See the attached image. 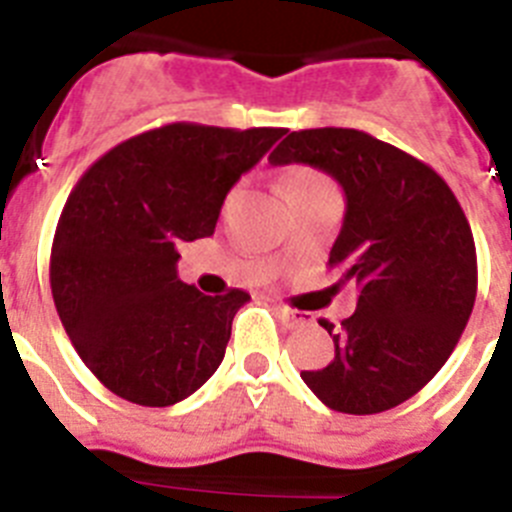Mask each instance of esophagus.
I'll return each instance as SVG.
<instances>
[{
    "label": "esophagus",
    "instance_id": "1",
    "mask_svg": "<svg viewBox=\"0 0 512 512\" xmlns=\"http://www.w3.org/2000/svg\"><path fill=\"white\" fill-rule=\"evenodd\" d=\"M275 311H278V317L283 319V324L286 327H306V324H311V314H306V311H296V309H288V306H275Z\"/></svg>",
    "mask_w": 512,
    "mask_h": 512
}]
</instances>
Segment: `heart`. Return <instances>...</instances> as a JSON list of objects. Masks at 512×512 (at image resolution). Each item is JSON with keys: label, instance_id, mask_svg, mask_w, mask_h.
I'll use <instances>...</instances> for the list:
<instances>
[{"label": "heart", "instance_id": "obj_1", "mask_svg": "<svg viewBox=\"0 0 512 512\" xmlns=\"http://www.w3.org/2000/svg\"><path fill=\"white\" fill-rule=\"evenodd\" d=\"M311 188H330V185H327V180L322 175L306 170V167H296V170H291L286 175V195Z\"/></svg>", "mask_w": 512, "mask_h": 512}]
</instances>
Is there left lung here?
Returning <instances> with one entry per match:
<instances>
[{
    "label": "left lung",
    "instance_id": "1",
    "mask_svg": "<svg viewBox=\"0 0 512 512\" xmlns=\"http://www.w3.org/2000/svg\"><path fill=\"white\" fill-rule=\"evenodd\" d=\"M270 164H309L345 193L330 250L337 286L358 288L355 314L324 322L335 358L301 371L330 410L376 415L407 402L441 371L477 299L469 221L441 175L355 128L288 133Z\"/></svg>",
    "mask_w": 512,
    "mask_h": 512
}]
</instances>
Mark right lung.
<instances>
[{
    "mask_svg": "<svg viewBox=\"0 0 512 512\" xmlns=\"http://www.w3.org/2000/svg\"><path fill=\"white\" fill-rule=\"evenodd\" d=\"M283 133L170 123L110 149L71 190L53 237V304L113 394L170 407L221 366L250 293L182 283L177 247L211 237L226 193Z\"/></svg>",
    "mask_w": 512,
    "mask_h": 512,
    "instance_id": "right-lung-1",
    "label": "right lung"
}]
</instances>
